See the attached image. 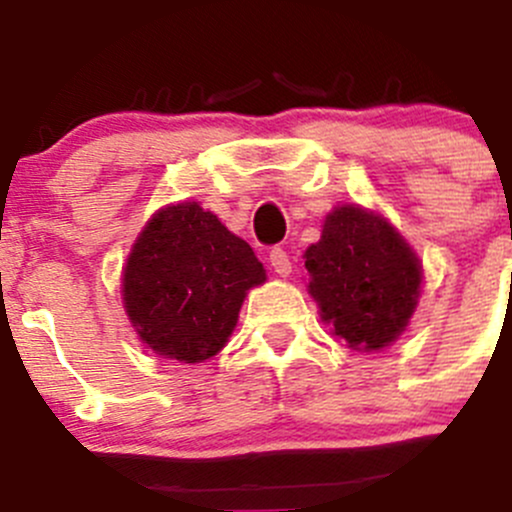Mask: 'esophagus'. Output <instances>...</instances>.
Masks as SVG:
<instances>
[{
    "label": "esophagus",
    "instance_id": "esophagus-1",
    "mask_svg": "<svg viewBox=\"0 0 512 512\" xmlns=\"http://www.w3.org/2000/svg\"><path fill=\"white\" fill-rule=\"evenodd\" d=\"M270 265L272 270L277 272L280 277H289V272H292V262H289V255L282 247H272L270 250Z\"/></svg>",
    "mask_w": 512,
    "mask_h": 512
}]
</instances>
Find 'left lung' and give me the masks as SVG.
Returning a JSON list of instances; mask_svg holds the SVG:
<instances>
[{
	"label": "left lung",
	"instance_id": "left-lung-1",
	"mask_svg": "<svg viewBox=\"0 0 512 512\" xmlns=\"http://www.w3.org/2000/svg\"><path fill=\"white\" fill-rule=\"evenodd\" d=\"M309 294L349 347L376 352L399 339L416 309L421 265L384 218L356 205L327 215L304 252Z\"/></svg>",
	"mask_w": 512,
	"mask_h": 512
}]
</instances>
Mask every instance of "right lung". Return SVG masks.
Returning a JSON list of instances; mask_svg holds the SVG:
<instances>
[{
    "label": "right lung",
    "instance_id": "obj_1",
    "mask_svg": "<svg viewBox=\"0 0 512 512\" xmlns=\"http://www.w3.org/2000/svg\"><path fill=\"white\" fill-rule=\"evenodd\" d=\"M262 282L245 240L198 203H180L143 227L123 270V304L153 352L198 364L225 347L247 289Z\"/></svg>",
    "mask_w": 512,
    "mask_h": 512
}]
</instances>
